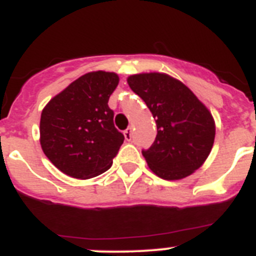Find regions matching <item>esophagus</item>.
<instances>
[{
  "mask_svg": "<svg viewBox=\"0 0 256 256\" xmlns=\"http://www.w3.org/2000/svg\"><path fill=\"white\" fill-rule=\"evenodd\" d=\"M123 133H124V137H126V141H130V140H132V134H133L132 126H128Z\"/></svg>",
  "mask_w": 256,
  "mask_h": 256,
  "instance_id": "1",
  "label": "esophagus"
}]
</instances>
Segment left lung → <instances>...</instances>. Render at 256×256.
I'll list each match as a JSON object with an SVG mask.
<instances>
[{"label": "left lung", "instance_id": "8db88e82", "mask_svg": "<svg viewBox=\"0 0 256 256\" xmlns=\"http://www.w3.org/2000/svg\"><path fill=\"white\" fill-rule=\"evenodd\" d=\"M128 84L156 122L155 141L142 150L151 170L176 180L200 168L216 137V124L206 106L188 87L166 74H136L128 78Z\"/></svg>", "mask_w": 256, "mask_h": 256}]
</instances>
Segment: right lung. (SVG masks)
<instances>
[{"instance_id":"add662e5","label":"right lung","mask_w":256,"mask_h":256,"mask_svg":"<svg viewBox=\"0 0 256 256\" xmlns=\"http://www.w3.org/2000/svg\"><path fill=\"white\" fill-rule=\"evenodd\" d=\"M118 83L115 73H87L44 108L40 146L50 162L66 176L88 180L112 166L124 141L108 105Z\"/></svg>"}]
</instances>
